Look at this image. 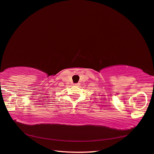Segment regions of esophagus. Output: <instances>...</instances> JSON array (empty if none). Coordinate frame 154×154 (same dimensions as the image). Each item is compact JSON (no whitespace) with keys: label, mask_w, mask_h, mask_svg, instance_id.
<instances>
[{"label":"esophagus","mask_w":154,"mask_h":154,"mask_svg":"<svg viewBox=\"0 0 154 154\" xmlns=\"http://www.w3.org/2000/svg\"><path fill=\"white\" fill-rule=\"evenodd\" d=\"M74 85H75V86H78V85H79V84H75Z\"/></svg>","instance_id":"1"}]
</instances>
